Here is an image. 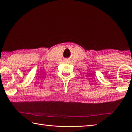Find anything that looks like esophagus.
Wrapping results in <instances>:
<instances>
[{
    "label": "esophagus",
    "instance_id": "esophagus-1",
    "mask_svg": "<svg viewBox=\"0 0 132 132\" xmlns=\"http://www.w3.org/2000/svg\"><path fill=\"white\" fill-rule=\"evenodd\" d=\"M66 62H67V60H66Z\"/></svg>",
    "mask_w": 132,
    "mask_h": 132
}]
</instances>
